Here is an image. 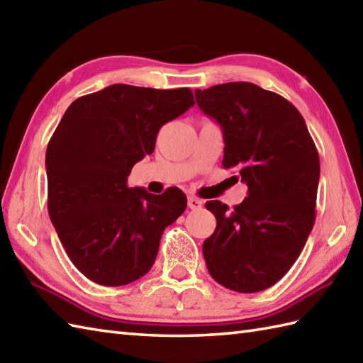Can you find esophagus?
<instances>
[{"label": "esophagus", "instance_id": "1", "mask_svg": "<svg viewBox=\"0 0 363 363\" xmlns=\"http://www.w3.org/2000/svg\"><path fill=\"white\" fill-rule=\"evenodd\" d=\"M187 204H189L191 211H198V209H201V207H203V201L196 196H189Z\"/></svg>", "mask_w": 363, "mask_h": 363}]
</instances>
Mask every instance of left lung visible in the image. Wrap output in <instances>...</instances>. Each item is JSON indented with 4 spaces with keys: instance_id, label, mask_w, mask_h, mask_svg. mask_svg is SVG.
Here are the masks:
<instances>
[{
    "instance_id": "obj_1",
    "label": "left lung",
    "mask_w": 363,
    "mask_h": 363,
    "mask_svg": "<svg viewBox=\"0 0 363 363\" xmlns=\"http://www.w3.org/2000/svg\"><path fill=\"white\" fill-rule=\"evenodd\" d=\"M195 96L199 109L221 126L223 167H235L248 186V196L234 209L206 203L217 218L203 243L207 269L229 290L262 291L295 264L313 228L317 146L296 107L256 84H218L196 89Z\"/></svg>"
}]
</instances>
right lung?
<instances>
[{
  "instance_id": "1",
  "label": "right lung",
  "mask_w": 363,
  "mask_h": 363,
  "mask_svg": "<svg viewBox=\"0 0 363 363\" xmlns=\"http://www.w3.org/2000/svg\"><path fill=\"white\" fill-rule=\"evenodd\" d=\"M195 104L191 90L113 84L76 99L46 148L48 213L79 272L99 285L140 279L156 260L160 237L187 198L128 187L130 169L151 154L159 129Z\"/></svg>"
}]
</instances>
